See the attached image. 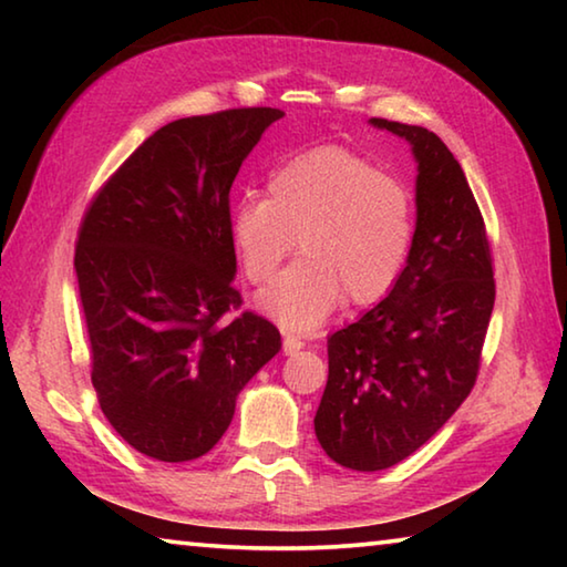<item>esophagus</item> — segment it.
<instances>
[{
    "label": "esophagus",
    "instance_id": "34e87169",
    "mask_svg": "<svg viewBox=\"0 0 567 567\" xmlns=\"http://www.w3.org/2000/svg\"><path fill=\"white\" fill-rule=\"evenodd\" d=\"M282 348H285V354H295V352H300L305 348V340L300 338V334H295V332H285Z\"/></svg>",
    "mask_w": 567,
    "mask_h": 567
}]
</instances>
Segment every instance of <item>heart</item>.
Instances as JSON below:
<instances>
[{"mask_svg": "<svg viewBox=\"0 0 567 567\" xmlns=\"http://www.w3.org/2000/svg\"><path fill=\"white\" fill-rule=\"evenodd\" d=\"M270 199L245 197L229 235L252 282H267L300 243L302 260L257 295L287 330L310 332L344 295L354 305L385 297L415 245V199L398 177L344 147L302 152L270 177Z\"/></svg>", "mask_w": 567, "mask_h": 567, "instance_id": "b5f03b06", "label": "heart"}]
</instances>
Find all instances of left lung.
<instances>
[{
    "label": "left lung",
    "mask_w": 567,
    "mask_h": 567,
    "mask_svg": "<svg viewBox=\"0 0 567 567\" xmlns=\"http://www.w3.org/2000/svg\"><path fill=\"white\" fill-rule=\"evenodd\" d=\"M370 124L410 145L417 227L385 300L328 338L315 435L334 463L360 473L410 457L463 405L495 305L485 223L453 152L417 124Z\"/></svg>",
    "instance_id": "left-lung-1"
}]
</instances>
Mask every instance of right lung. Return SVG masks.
<instances>
[{"mask_svg":"<svg viewBox=\"0 0 567 567\" xmlns=\"http://www.w3.org/2000/svg\"><path fill=\"white\" fill-rule=\"evenodd\" d=\"M275 107L159 127L94 197L74 270L92 344V385L117 435L185 463L225 435L243 388L282 348L233 287L229 189Z\"/></svg>","mask_w":567,"mask_h":567,"instance_id":"add662e5","label":"right lung"}]
</instances>
